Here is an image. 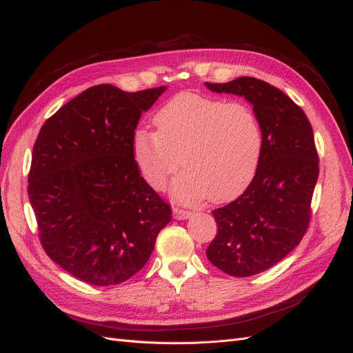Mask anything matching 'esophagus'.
Listing matches in <instances>:
<instances>
[{
	"label": "esophagus",
	"instance_id": "1",
	"mask_svg": "<svg viewBox=\"0 0 353 353\" xmlns=\"http://www.w3.org/2000/svg\"><path fill=\"white\" fill-rule=\"evenodd\" d=\"M174 212V218L175 219H187L191 216V212L185 210V209H181V208H172Z\"/></svg>",
	"mask_w": 353,
	"mask_h": 353
}]
</instances>
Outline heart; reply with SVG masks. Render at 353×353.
<instances>
[{"label": "heart", "instance_id": "b5f03b06", "mask_svg": "<svg viewBox=\"0 0 353 353\" xmlns=\"http://www.w3.org/2000/svg\"><path fill=\"white\" fill-rule=\"evenodd\" d=\"M157 131L132 134L134 162L145 183L163 190L181 160L172 194L185 203L227 201L250 184L262 154V126L250 105L178 94L154 116Z\"/></svg>", "mask_w": 353, "mask_h": 353}]
</instances>
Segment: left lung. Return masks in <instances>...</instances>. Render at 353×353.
I'll list each match as a JSON object with an SVG mask.
<instances>
[{
    "instance_id": "1",
    "label": "left lung",
    "mask_w": 353,
    "mask_h": 353,
    "mask_svg": "<svg viewBox=\"0 0 353 353\" xmlns=\"http://www.w3.org/2000/svg\"><path fill=\"white\" fill-rule=\"evenodd\" d=\"M206 87L243 95L262 126L256 174L239 199L212 210L218 231L206 250L222 272L250 276L284 259L307 230L319 172L314 131L305 112L268 82L241 77Z\"/></svg>"
}]
</instances>
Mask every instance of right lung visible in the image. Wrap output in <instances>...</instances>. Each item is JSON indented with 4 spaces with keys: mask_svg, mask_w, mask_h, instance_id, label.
Returning a JSON list of instances; mask_svg holds the SVG:
<instances>
[{
    "mask_svg": "<svg viewBox=\"0 0 353 353\" xmlns=\"http://www.w3.org/2000/svg\"><path fill=\"white\" fill-rule=\"evenodd\" d=\"M166 87L81 92L42 125L28 194L51 261L78 280L114 285L147 263L172 209L140 175L131 140Z\"/></svg>",
    "mask_w": 353,
    "mask_h": 353,
    "instance_id": "right-lung-1",
    "label": "right lung"
}]
</instances>
